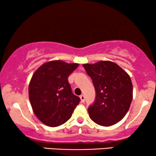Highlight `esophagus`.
<instances>
[{
	"label": "esophagus",
	"instance_id": "obj_1",
	"mask_svg": "<svg viewBox=\"0 0 156 156\" xmlns=\"http://www.w3.org/2000/svg\"><path fill=\"white\" fill-rule=\"evenodd\" d=\"M80 101H81L82 103H84V102H85V97H84L83 94H81V95L80 96Z\"/></svg>",
	"mask_w": 156,
	"mask_h": 156
}]
</instances>
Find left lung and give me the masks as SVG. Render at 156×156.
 <instances>
[{
  "label": "left lung",
  "mask_w": 156,
  "mask_h": 156,
  "mask_svg": "<svg viewBox=\"0 0 156 156\" xmlns=\"http://www.w3.org/2000/svg\"><path fill=\"white\" fill-rule=\"evenodd\" d=\"M96 92L95 101L89 106L91 119L102 126H111L123 119L133 99V84L129 75L110 61L84 64Z\"/></svg>",
  "instance_id": "obj_1"
}]
</instances>
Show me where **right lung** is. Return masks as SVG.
<instances>
[{"label":"right lung","instance_id":"add662e5","mask_svg":"<svg viewBox=\"0 0 156 156\" xmlns=\"http://www.w3.org/2000/svg\"><path fill=\"white\" fill-rule=\"evenodd\" d=\"M78 66L62 60L51 61L32 76L28 87L30 103L35 115L44 125L57 127L64 124L80 103L67 80Z\"/></svg>","mask_w":156,"mask_h":156}]
</instances>
